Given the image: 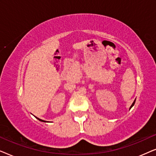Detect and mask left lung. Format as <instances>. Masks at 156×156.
<instances>
[{"instance_id":"8db88e82","label":"left lung","mask_w":156,"mask_h":156,"mask_svg":"<svg viewBox=\"0 0 156 156\" xmlns=\"http://www.w3.org/2000/svg\"><path fill=\"white\" fill-rule=\"evenodd\" d=\"M134 104H135V101H134L133 102V104H131V108L132 107V106H133L134 105Z\"/></svg>"}]
</instances>
